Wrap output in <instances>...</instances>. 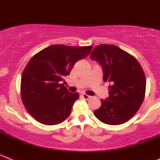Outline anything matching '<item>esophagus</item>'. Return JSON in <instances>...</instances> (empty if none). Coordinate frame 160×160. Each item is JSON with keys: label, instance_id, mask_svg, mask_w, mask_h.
<instances>
[{"label": "esophagus", "instance_id": "1", "mask_svg": "<svg viewBox=\"0 0 160 160\" xmlns=\"http://www.w3.org/2000/svg\"><path fill=\"white\" fill-rule=\"evenodd\" d=\"M82 96L83 98H84V99H86V100H89L90 98H91L90 95H88V94H82Z\"/></svg>", "mask_w": 160, "mask_h": 160}]
</instances>
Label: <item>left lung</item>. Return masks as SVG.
I'll return each mask as SVG.
<instances>
[{"instance_id": "obj_1", "label": "left lung", "mask_w": 160, "mask_h": 160, "mask_svg": "<svg viewBox=\"0 0 160 160\" xmlns=\"http://www.w3.org/2000/svg\"><path fill=\"white\" fill-rule=\"evenodd\" d=\"M102 67L103 81L110 82L109 97L101 99L94 111L98 119L109 125H119L131 119L142 105L146 78L138 61L114 45H99L90 54Z\"/></svg>"}]
</instances>
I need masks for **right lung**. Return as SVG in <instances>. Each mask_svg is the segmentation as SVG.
Returning <instances> with one entry per match:
<instances>
[{"label":"right lung","instance_id":"right-lung-1","mask_svg":"<svg viewBox=\"0 0 160 160\" xmlns=\"http://www.w3.org/2000/svg\"><path fill=\"white\" fill-rule=\"evenodd\" d=\"M92 48L53 45L29 60L22 75L21 97L28 112L38 122L56 125L70 116L79 94L69 92L60 83L78 61L90 54Z\"/></svg>","mask_w":160,"mask_h":160}]
</instances>
